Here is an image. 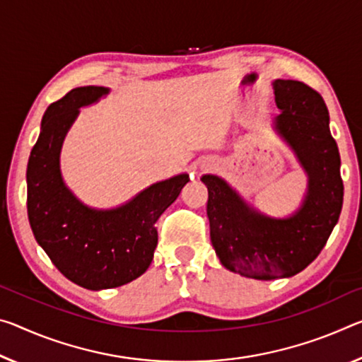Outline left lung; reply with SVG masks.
Here are the masks:
<instances>
[{"mask_svg":"<svg viewBox=\"0 0 362 362\" xmlns=\"http://www.w3.org/2000/svg\"><path fill=\"white\" fill-rule=\"evenodd\" d=\"M272 87L280 109L272 127L308 177L300 208L285 217L267 216L222 177H202L217 257L228 271L256 280L291 277L306 269L322 251L343 204L340 153L322 96L298 80L277 78Z\"/></svg>","mask_w":362,"mask_h":362,"instance_id":"8db88e82","label":"left lung"}]
</instances>
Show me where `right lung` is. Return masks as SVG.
Returning a JSON list of instances; mask_svg holds the SVG:
<instances>
[{
    "instance_id": "obj_1",
    "label": "right lung",
    "mask_w": 362,
    "mask_h": 362,
    "mask_svg": "<svg viewBox=\"0 0 362 362\" xmlns=\"http://www.w3.org/2000/svg\"><path fill=\"white\" fill-rule=\"evenodd\" d=\"M107 93L106 87L88 85L49 105L27 165V212L37 243L64 277L95 291L116 288L146 272L158 245L154 222L190 182L183 172L111 209L80 202L62 179V143L80 107Z\"/></svg>"
}]
</instances>
